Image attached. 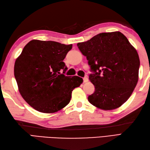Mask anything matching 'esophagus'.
I'll use <instances>...</instances> for the list:
<instances>
[{
  "mask_svg": "<svg viewBox=\"0 0 150 150\" xmlns=\"http://www.w3.org/2000/svg\"><path fill=\"white\" fill-rule=\"evenodd\" d=\"M83 82H84V83H86V82H88V77H84V78H83Z\"/></svg>",
  "mask_w": 150,
  "mask_h": 150,
  "instance_id": "esophagus-1",
  "label": "esophagus"
}]
</instances>
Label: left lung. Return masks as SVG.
I'll list each match as a JSON object with an SVG mask.
<instances>
[{"instance_id":"obj_1","label":"left lung","mask_w":150,"mask_h":150,"mask_svg":"<svg viewBox=\"0 0 150 150\" xmlns=\"http://www.w3.org/2000/svg\"><path fill=\"white\" fill-rule=\"evenodd\" d=\"M77 46L93 73L89 79L95 90L88 101L104 110L120 107L137 84L140 60L137 50L119 31L99 33Z\"/></svg>"}]
</instances>
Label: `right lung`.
Segmentation results:
<instances>
[{
	"label": "right lung",
	"mask_w": 150,
	"mask_h": 150,
	"mask_svg": "<svg viewBox=\"0 0 150 150\" xmlns=\"http://www.w3.org/2000/svg\"><path fill=\"white\" fill-rule=\"evenodd\" d=\"M72 48L55 41L32 40L16 59L14 75L22 98L35 110L55 113L69 104L82 79L68 77L63 60Z\"/></svg>",
	"instance_id": "obj_1"
}]
</instances>
